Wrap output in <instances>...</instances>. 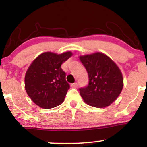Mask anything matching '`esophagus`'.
Masks as SVG:
<instances>
[{"instance_id":"obj_1","label":"esophagus","mask_w":147,"mask_h":147,"mask_svg":"<svg viewBox=\"0 0 147 147\" xmlns=\"http://www.w3.org/2000/svg\"><path fill=\"white\" fill-rule=\"evenodd\" d=\"M77 83H74V84H71V87L72 88H77Z\"/></svg>"}]
</instances>
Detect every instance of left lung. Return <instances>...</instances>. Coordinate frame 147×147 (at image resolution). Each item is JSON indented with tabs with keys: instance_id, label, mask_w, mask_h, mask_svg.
Listing matches in <instances>:
<instances>
[{
	"instance_id": "left-lung-1",
	"label": "left lung",
	"mask_w": 147,
	"mask_h": 147,
	"mask_svg": "<svg viewBox=\"0 0 147 147\" xmlns=\"http://www.w3.org/2000/svg\"><path fill=\"white\" fill-rule=\"evenodd\" d=\"M79 59L89 77L88 86L79 89L82 99L96 108L110 106L119 97L124 86L120 69L110 57L100 52L80 55Z\"/></svg>"
}]
</instances>
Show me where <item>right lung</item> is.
I'll list each match as a JSON object with an SVG mask.
<instances>
[{
	"instance_id": "right-lung-1",
	"label": "right lung",
	"mask_w": 147,
	"mask_h": 147,
	"mask_svg": "<svg viewBox=\"0 0 147 147\" xmlns=\"http://www.w3.org/2000/svg\"><path fill=\"white\" fill-rule=\"evenodd\" d=\"M72 55L70 51L45 52L32 62L25 73V88L35 104L48 109L63 102L70 86L61 65Z\"/></svg>"
}]
</instances>
